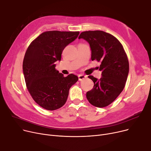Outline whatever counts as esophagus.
Segmentation results:
<instances>
[{
    "label": "esophagus",
    "mask_w": 151,
    "mask_h": 151,
    "mask_svg": "<svg viewBox=\"0 0 151 151\" xmlns=\"http://www.w3.org/2000/svg\"><path fill=\"white\" fill-rule=\"evenodd\" d=\"M86 78V76L83 75H80L78 76V79H79V81H83V80Z\"/></svg>",
    "instance_id": "esophagus-1"
}]
</instances>
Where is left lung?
Wrapping results in <instances>:
<instances>
[{
	"label": "left lung",
	"mask_w": 151,
	"mask_h": 151,
	"mask_svg": "<svg viewBox=\"0 0 151 151\" xmlns=\"http://www.w3.org/2000/svg\"><path fill=\"white\" fill-rule=\"evenodd\" d=\"M78 38H83L89 43L92 60L101 63L100 80L92 75L88 76L94 86L86 93L87 99L94 106L106 107L116 100L124 88L129 71L127 55L121 42L105 32L85 31Z\"/></svg>",
	"instance_id": "1"
}]
</instances>
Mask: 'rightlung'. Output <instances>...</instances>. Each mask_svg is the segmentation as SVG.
Instances as JSON below:
<instances>
[{"label": "right lung", "instance_id": "add662e5", "mask_svg": "<svg viewBox=\"0 0 151 151\" xmlns=\"http://www.w3.org/2000/svg\"><path fill=\"white\" fill-rule=\"evenodd\" d=\"M80 32L52 30L41 34L31 42L24 58L22 68L28 91L37 104L47 110L64 105L70 88L78 78L67 76L55 68L65 46L73 42Z\"/></svg>", "mask_w": 151, "mask_h": 151}]
</instances>
